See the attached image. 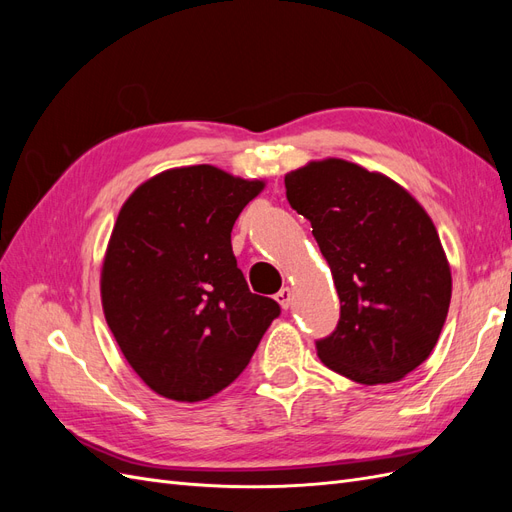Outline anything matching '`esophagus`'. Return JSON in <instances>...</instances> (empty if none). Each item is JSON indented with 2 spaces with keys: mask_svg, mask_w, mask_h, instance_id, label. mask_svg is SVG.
Wrapping results in <instances>:
<instances>
[{
  "mask_svg": "<svg viewBox=\"0 0 512 512\" xmlns=\"http://www.w3.org/2000/svg\"><path fill=\"white\" fill-rule=\"evenodd\" d=\"M275 301L282 305V309H288L290 307V301H292V290L286 286V288H282L280 292L275 294Z\"/></svg>",
  "mask_w": 512,
  "mask_h": 512,
  "instance_id": "esophagus-1",
  "label": "esophagus"
}]
</instances>
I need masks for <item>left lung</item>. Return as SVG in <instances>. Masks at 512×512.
<instances>
[{
    "mask_svg": "<svg viewBox=\"0 0 512 512\" xmlns=\"http://www.w3.org/2000/svg\"><path fill=\"white\" fill-rule=\"evenodd\" d=\"M290 207L312 222L339 294L320 361L361 384H389L436 346L451 305V267L431 218L393 179L329 158L284 177Z\"/></svg>",
    "mask_w": 512,
    "mask_h": 512,
    "instance_id": "8db88e82",
    "label": "left lung"
}]
</instances>
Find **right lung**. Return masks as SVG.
<instances>
[{"label": "right lung", "instance_id": "add662e5", "mask_svg": "<svg viewBox=\"0 0 512 512\" xmlns=\"http://www.w3.org/2000/svg\"><path fill=\"white\" fill-rule=\"evenodd\" d=\"M265 188L198 164L164 170L123 203L102 265V307L151 391L203 401L239 378L280 305L250 292L232 254L239 213Z\"/></svg>", "mask_w": 512, "mask_h": 512}]
</instances>
